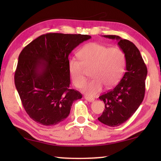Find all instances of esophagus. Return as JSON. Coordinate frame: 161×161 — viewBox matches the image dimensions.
Returning a JSON list of instances; mask_svg holds the SVG:
<instances>
[{
	"label": "esophagus",
	"mask_w": 161,
	"mask_h": 161,
	"mask_svg": "<svg viewBox=\"0 0 161 161\" xmlns=\"http://www.w3.org/2000/svg\"><path fill=\"white\" fill-rule=\"evenodd\" d=\"M84 99L88 101L89 102H93L94 101V99H93V98H90V97H84Z\"/></svg>",
	"instance_id": "obj_1"
}]
</instances>
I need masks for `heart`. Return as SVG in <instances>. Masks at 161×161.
Returning <instances> with one entry per match:
<instances>
[{
  "label": "heart",
  "mask_w": 161,
  "mask_h": 161,
  "mask_svg": "<svg viewBox=\"0 0 161 161\" xmlns=\"http://www.w3.org/2000/svg\"><path fill=\"white\" fill-rule=\"evenodd\" d=\"M78 56L80 59L72 58L68 61V70L74 85L81 88L86 81L85 69H91L90 76L93 79L83 89L89 96L99 94L103 85L107 88L115 85L126 67V55L121 49L108 47L100 43L84 45Z\"/></svg>",
  "instance_id": "obj_1"
}]
</instances>
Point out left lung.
Instances as JSON below:
<instances>
[{"label":"left lung","instance_id":"8db88e82","mask_svg":"<svg viewBox=\"0 0 161 161\" xmlns=\"http://www.w3.org/2000/svg\"><path fill=\"white\" fill-rule=\"evenodd\" d=\"M116 39L126 55V72L118 85L99 97L105 109L98 120L108 126L121 125L132 116L142 103L146 91L147 67L140 51L132 42L117 35H103Z\"/></svg>","mask_w":161,"mask_h":161}]
</instances>
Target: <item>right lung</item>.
<instances>
[{
	"mask_svg": "<svg viewBox=\"0 0 161 161\" xmlns=\"http://www.w3.org/2000/svg\"><path fill=\"white\" fill-rule=\"evenodd\" d=\"M81 34L47 33L25 46L18 57L14 80L22 104L33 121L54 126L69 116L80 92L69 89V54L90 39Z\"/></svg>",
	"mask_w": 161,
	"mask_h": 161,
	"instance_id": "add662e5",
	"label": "right lung"
}]
</instances>
